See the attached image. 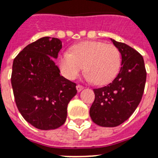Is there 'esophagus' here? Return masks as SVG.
<instances>
[{"label":"esophagus","instance_id":"34e87169","mask_svg":"<svg viewBox=\"0 0 158 158\" xmlns=\"http://www.w3.org/2000/svg\"><path fill=\"white\" fill-rule=\"evenodd\" d=\"M76 89H77V91H78V92H79V91H81L83 89V87L82 85H79V84H78V85L76 86Z\"/></svg>","mask_w":158,"mask_h":158}]
</instances>
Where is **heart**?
<instances>
[{"instance_id":"1","label":"heart","mask_w":158,"mask_h":158,"mask_svg":"<svg viewBox=\"0 0 158 158\" xmlns=\"http://www.w3.org/2000/svg\"><path fill=\"white\" fill-rule=\"evenodd\" d=\"M120 53L113 45L101 42H83L65 51L59 58L62 75L68 79H75L83 70L86 78L95 84L104 85L113 80L120 68Z\"/></svg>"}]
</instances>
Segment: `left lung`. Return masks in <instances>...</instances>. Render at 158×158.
Listing matches in <instances>:
<instances>
[{
  "label": "left lung",
  "mask_w": 158,
  "mask_h": 158,
  "mask_svg": "<svg viewBox=\"0 0 158 158\" xmlns=\"http://www.w3.org/2000/svg\"><path fill=\"white\" fill-rule=\"evenodd\" d=\"M121 54V68L112 83L93 89L90 116L102 127H116L130 117L140 104L146 81L143 57L125 43L111 39Z\"/></svg>",
  "instance_id": "8db88e82"
}]
</instances>
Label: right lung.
Wrapping results in <instances>:
<instances>
[{"label":"right lung","mask_w":158,"mask_h":158,"mask_svg":"<svg viewBox=\"0 0 158 158\" xmlns=\"http://www.w3.org/2000/svg\"><path fill=\"white\" fill-rule=\"evenodd\" d=\"M62 46L59 38L44 37L26 46L13 63L17 107L28 123L42 130L64 124L67 105L77 93L76 84L60 75L54 62Z\"/></svg>","instance_id":"obj_1"}]
</instances>
